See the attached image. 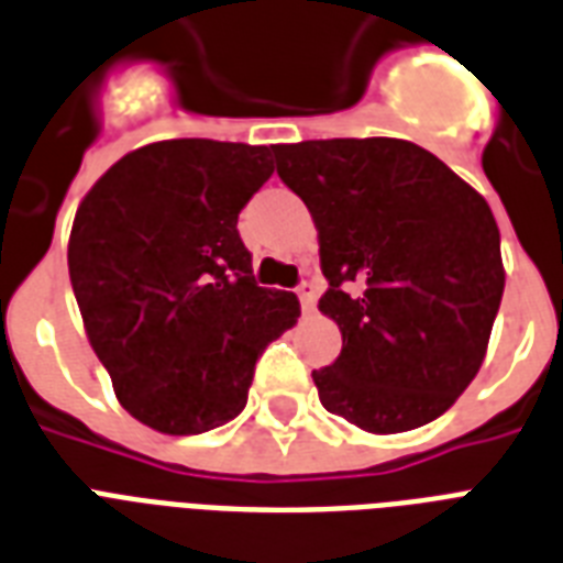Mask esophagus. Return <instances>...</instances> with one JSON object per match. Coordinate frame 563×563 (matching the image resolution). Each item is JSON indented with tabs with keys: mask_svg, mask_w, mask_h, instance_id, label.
Segmentation results:
<instances>
[{
	"mask_svg": "<svg viewBox=\"0 0 563 563\" xmlns=\"http://www.w3.org/2000/svg\"><path fill=\"white\" fill-rule=\"evenodd\" d=\"M298 298H300V307L303 312H312L316 309V300H318V286L312 280H303L298 286Z\"/></svg>",
	"mask_w": 563,
	"mask_h": 563,
	"instance_id": "34e87169",
	"label": "esophagus"
}]
</instances>
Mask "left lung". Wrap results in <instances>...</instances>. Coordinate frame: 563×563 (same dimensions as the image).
I'll list each match as a JSON object with an SVG mask.
<instances>
[{
  "label": "left lung",
  "instance_id": "8db88e82",
  "mask_svg": "<svg viewBox=\"0 0 563 563\" xmlns=\"http://www.w3.org/2000/svg\"><path fill=\"white\" fill-rule=\"evenodd\" d=\"M277 175L318 230L321 316L342 356L312 371L353 427L394 435L444 415L479 374L506 268L488 201L406 140L274 145Z\"/></svg>",
  "mask_w": 563,
  "mask_h": 563
}]
</instances>
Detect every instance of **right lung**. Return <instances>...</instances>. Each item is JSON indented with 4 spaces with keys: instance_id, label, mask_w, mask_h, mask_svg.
Instances as JSON below:
<instances>
[{
    "instance_id": "right-lung-1",
    "label": "right lung",
    "mask_w": 563,
    "mask_h": 563,
    "mask_svg": "<svg viewBox=\"0 0 563 563\" xmlns=\"http://www.w3.org/2000/svg\"><path fill=\"white\" fill-rule=\"evenodd\" d=\"M268 145L163 140L81 198L69 280L117 400L163 435L245 409L256 356L298 324L291 291L254 283L239 210L272 178Z\"/></svg>"
}]
</instances>
